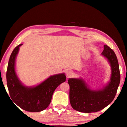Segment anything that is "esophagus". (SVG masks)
<instances>
[{
    "mask_svg": "<svg viewBox=\"0 0 127 127\" xmlns=\"http://www.w3.org/2000/svg\"><path fill=\"white\" fill-rule=\"evenodd\" d=\"M73 72L70 70H68L66 72V76H67L68 77H72L73 76Z\"/></svg>",
    "mask_w": 127,
    "mask_h": 127,
    "instance_id": "1",
    "label": "esophagus"
}]
</instances>
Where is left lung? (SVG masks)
I'll use <instances>...</instances> for the list:
<instances>
[{"mask_svg":"<svg viewBox=\"0 0 127 127\" xmlns=\"http://www.w3.org/2000/svg\"><path fill=\"white\" fill-rule=\"evenodd\" d=\"M101 55L108 60L111 68L110 81L102 89L91 90L82 79L69 78V100L74 110L94 113L102 110L113 101L120 83V74L118 59L110 48L105 45Z\"/></svg>","mask_w":127,"mask_h":127,"instance_id":"1","label":"left lung"}]
</instances>
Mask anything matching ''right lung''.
<instances>
[{"mask_svg":"<svg viewBox=\"0 0 127 127\" xmlns=\"http://www.w3.org/2000/svg\"><path fill=\"white\" fill-rule=\"evenodd\" d=\"M20 44L14 48L10 56L6 73L7 87L10 98L20 108L30 112L44 110L50 104L55 90L66 80L64 73L51 76L35 87L23 86L15 71V61Z\"/></svg>","mask_w":127,"mask_h":127,"instance_id":"add662e5","label":"right lung"}]
</instances>
